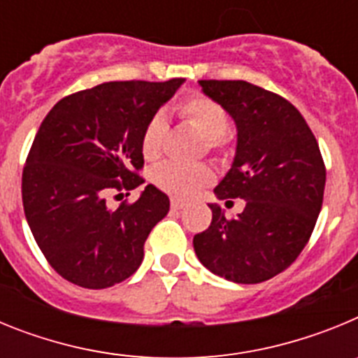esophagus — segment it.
I'll use <instances>...</instances> for the list:
<instances>
[{"instance_id":"esophagus-1","label":"esophagus","mask_w":358,"mask_h":358,"mask_svg":"<svg viewBox=\"0 0 358 358\" xmlns=\"http://www.w3.org/2000/svg\"><path fill=\"white\" fill-rule=\"evenodd\" d=\"M186 206V202L181 199H172V208L173 210H182Z\"/></svg>"}]
</instances>
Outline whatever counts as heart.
I'll return each mask as SVG.
<instances>
[{
    "label": "heart",
    "instance_id": "obj_1",
    "mask_svg": "<svg viewBox=\"0 0 358 358\" xmlns=\"http://www.w3.org/2000/svg\"><path fill=\"white\" fill-rule=\"evenodd\" d=\"M179 113L206 140L208 147L215 148L222 143V136L229 127V116L220 103L202 94H194L181 103ZM164 134H166V118L163 113H157L148 120L141 136V150L147 159L154 161L161 156ZM152 181L157 188L173 197H189L201 186L211 181V170L202 163L188 164L169 161L154 170Z\"/></svg>",
    "mask_w": 358,
    "mask_h": 358
}]
</instances>
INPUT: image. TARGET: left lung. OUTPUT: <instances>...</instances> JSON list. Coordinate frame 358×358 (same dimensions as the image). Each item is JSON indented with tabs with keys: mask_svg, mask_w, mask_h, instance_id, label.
Wrapping results in <instances>:
<instances>
[{
	"mask_svg": "<svg viewBox=\"0 0 358 358\" xmlns=\"http://www.w3.org/2000/svg\"><path fill=\"white\" fill-rule=\"evenodd\" d=\"M202 93L226 109L236 127L229 172L217 199H243L226 218L210 204L211 224L194 236L208 271L235 283H262L285 271L308 242L322 206L327 170L301 113L285 98L245 80H199Z\"/></svg>",
	"mask_w": 358,
	"mask_h": 358,
	"instance_id": "8db88e82",
	"label": "left lung"
}]
</instances>
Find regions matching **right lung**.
<instances>
[{"label": "right lung", "instance_id": "1", "mask_svg": "<svg viewBox=\"0 0 358 358\" xmlns=\"http://www.w3.org/2000/svg\"><path fill=\"white\" fill-rule=\"evenodd\" d=\"M182 82H106L62 98L41 123L23 170V208L44 258L64 280L107 289L143 262L169 197L147 185L138 201L113 210L107 195L143 185L136 172L145 125Z\"/></svg>", "mask_w": 358, "mask_h": 358}]
</instances>
